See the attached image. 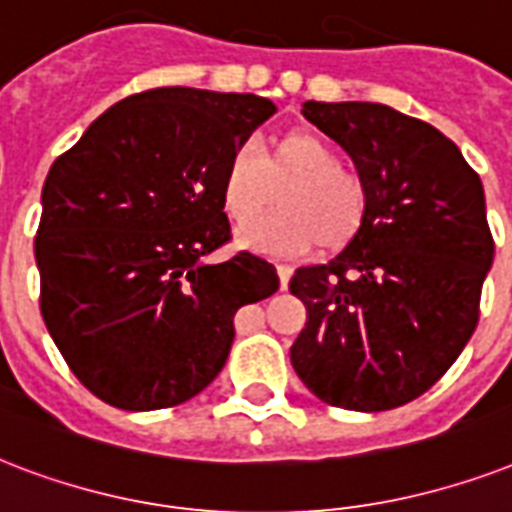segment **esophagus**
<instances>
[{"label": "esophagus", "mask_w": 512, "mask_h": 512, "mask_svg": "<svg viewBox=\"0 0 512 512\" xmlns=\"http://www.w3.org/2000/svg\"><path fill=\"white\" fill-rule=\"evenodd\" d=\"M293 269L288 267V264H277V277H280V288H288V280H291Z\"/></svg>", "instance_id": "1"}]
</instances>
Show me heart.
Listing matches in <instances>:
<instances>
[{
	"mask_svg": "<svg viewBox=\"0 0 512 512\" xmlns=\"http://www.w3.org/2000/svg\"><path fill=\"white\" fill-rule=\"evenodd\" d=\"M277 188L284 189L278 195L281 211L240 229L237 237L245 248L293 256L318 243L336 251L366 224L371 202L366 178L342 165L339 152L318 133L293 130L277 138L261 160L248 144L237 146L221 170V208L232 224H247Z\"/></svg>",
	"mask_w": 512,
	"mask_h": 512,
	"instance_id": "1",
	"label": "heart"
}]
</instances>
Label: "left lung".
Returning a JSON list of instances; mask_svg holds the SVG:
<instances>
[{"mask_svg": "<svg viewBox=\"0 0 512 512\" xmlns=\"http://www.w3.org/2000/svg\"><path fill=\"white\" fill-rule=\"evenodd\" d=\"M301 114L366 178V224L336 259L299 267L307 326L293 371L328 406L387 411L427 392L481 315L494 259L481 178L454 141L390 106L307 101Z\"/></svg>", "mask_w": 512, "mask_h": 512, "instance_id": "obj_1", "label": "left lung"}]
</instances>
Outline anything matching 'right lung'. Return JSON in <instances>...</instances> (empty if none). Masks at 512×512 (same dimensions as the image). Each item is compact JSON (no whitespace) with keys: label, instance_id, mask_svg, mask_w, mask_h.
Instances as JSON below:
<instances>
[{"label":"right lung","instance_id":"add662e5","mask_svg":"<svg viewBox=\"0 0 512 512\" xmlns=\"http://www.w3.org/2000/svg\"><path fill=\"white\" fill-rule=\"evenodd\" d=\"M277 106L253 93L157 87L114 104L53 162L34 237L39 310L79 382L125 411L170 408L219 376L240 307L275 267L240 251L224 162Z\"/></svg>","mask_w":512,"mask_h":512}]
</instances>
